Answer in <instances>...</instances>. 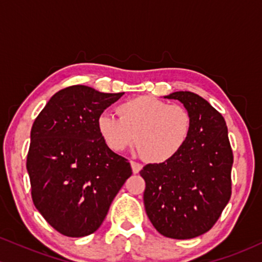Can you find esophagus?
Wrapping results in <instances>:
<instances>
[{
    "instance_id": "obj_1",
    "label": "esophagus",
    "mask_w": 262,
    "mask_h": 262,
    "mask_svg": "<svg viewBox=\"0 0 262 262\" xmlns=\"http://www.w3.org/2000/svg\"><path fill=\"white\" fill-rule=\"evenodd\" d=\"M130 166H132V170H133L134 173H138L141 170V165L138 164V162H135V161H130Z\"/></svg>"
}]
</instances>
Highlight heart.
Listing matches in <instances>:
<instances>
[{"label": "heart", "mask_w": 262, "mask_h": 262, "mask_svg": "<svg viewBox=\"0 0 262 262\" xmlns=\"http://www.w3.org/2000/svg\"><path fill=\"white\" fill-rule=\"evenodd\" d=\"M119 118L103 113L97 119L101 138L110 149L121 152L135 143L150 164L172 160L185 148L192 133L191 113L150 96H139L118 104Z\"/></svg>", "instance_id": "1"}]
</instances>
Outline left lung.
<instances>
[{
  "label": "left lung",
  "mask_w": 262,
  "mask_h": 262,
  "mask_svg": "<svg viewBox=\"0 0 262 262\" xmlns=\"http://www.w3.org/2000/svg\"><path fill=\"white\" fill-rule=\"evenodd\" d=\"M165 97L181 102L193 125L179 155L140 171L144 206L161 235L192 239L207 233L229 202L233 151L223 116L209 102L189 91Z\"/></svg>",
  "instance_id": "obj_1"
}]
</instances>
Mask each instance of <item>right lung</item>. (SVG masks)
I'll return each mask as SVG.
<instances>
[{
    "label": "right lung",
    "mask_w": 262,
    "mask_h": 262,
    "mask_svg": "<svg viewBox=\"0 0 262 262\" xmlns=\"http://www.w3.org/2000/svg\"><path fill=\"white\" fill-rule=\"evenodd\" d=\"M123 95L66 87L33 123L27 155L32 200L62 235L95 233L132 175L127 159L108 148L97 129L98 117Z\"/></svg>",
    "instance_id": "right-lung-1"
}]
</instances>
